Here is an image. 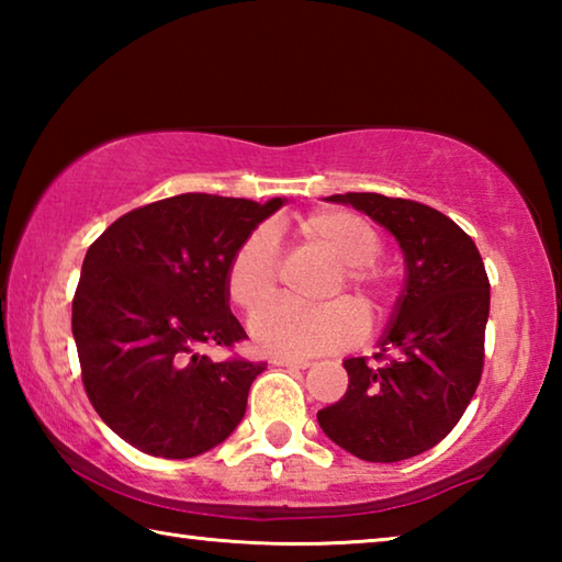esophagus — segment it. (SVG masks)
<instances>
[{
  "instance_id": "esophagus-1",
  "label": "esophagus",
  "mask_w": 562,
  "mask_h": 562,
  "mask_svg": "<svg viewBox=\"0 0 562 562\" xmlns=\"http://www.w3.org/2000/svg\"><path fill=\"white\" fill-rule=\"evenodd\" d=\"M270 364H274V367H292V369H307L312 361L310 359H294V357H272Z\"/></svg>"
}]
</instances>
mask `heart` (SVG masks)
<instances>
[{"label": "heart", "instance_id": "1", "mask_svg": "<svg viewBox=\"0 0 562 562\" xmlns=\"http://www.w3.org/2000/svg\"><path fill=\"white\" fill-rule=\"evenodd\" d=\"M297 231L339 262L341 278L331 284L329 294H337L345 284L367 310L382 307L389 278L374 262L382 237L367 217L351 211H319L304 217ZM225 288L231 302L247 315L272 300L278 290V243L268 227H258L237 245L227 262ZM250 335L270 355L312 357L355 345L364 335V315L349 300L317 307L278 302L252 317Z\"/></svg>", "mask_w": 562, "mask_h": 562}]
</instances>
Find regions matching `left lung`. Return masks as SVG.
<instances>
[{
    "mask_svg": "<svg viewBox=\"0 0 562 562\" xmlns=\"http://www.w3.org/2000/svg\"><path fill=\"white\" fill-rule=\"evenodd\" d=\"M351 205L396 237L404 288L376 359L341 361L349 386L317 412L331 441L361 461L394 463L434 449L471 404L483 369L491 284L481 252L451 217L379 193L325 198Z\"/></svg>",
    "mask_w": 562,
    "mask_h": 562,
    "instance_id": "left-lung-1",
    "label": "left lung"
}]
</instances>
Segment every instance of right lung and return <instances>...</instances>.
<instances>
[{
  "label": "right lung",
  "instance_id": "obj_1",
  "mask_svg": "<svg viewBox=\"0 0 562 562\" xmlns=\"http://www.w3.org/2000/svg\"><path fill=\"white\" fill-rule=\"evenodd\" d=\"M272 198L183 193L121 215L89 247L74 294L71 331L97 414L133 449L193 459L243 422L262 361H213L245 329L231 312L225 272Z\"/></svg>",
  "mask_w": 562,
  "mask_h": 562
}]
</instances>
